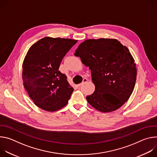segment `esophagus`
Wrapping results in <instances>:
<instances>
[{
  "instance_id": "1",
  "label": "esophagus",
  "mask_w": 157,
  "mask_h": 157,
  "mask_svg": "<svg viewBox=\"0 0 157 157\" xmlns=\"http://www.w3.org/2000/svg\"><path fill=\"white\" fill-rule=\"evenodd\" d=\"M87 82V79H86V78H84V79H83L82 82L81 83H80V84H78L77 86H78V87H79V86H82L84 83H86V82Z\"/></svg>"
}]
</instances>
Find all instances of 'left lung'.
Returning <instances> with one entry per match:
<instances>
[{"label":"left lung","instance_id":"8db88e82","mask_svg":"<svg viewBox=\"0 0 157 157\" xmlns=\"http://www.w3.org/2000/svg\"><path fill=\"white\" fill-rule=\"evenodd\" d=\"M91 70L95 91L87 96L89 104L102 113L120 108L131 96L137 68L128 49L116 39H89L75 53Z\"/></svg>","mask_w":157,"mask_h":157}]
</instances>
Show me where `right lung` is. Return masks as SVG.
Returning <instances> with one entry per match:
<instances>
[{"label": "right lung", "mask_w": 157, "mask_h": 157, "mask_svg": "<svg viewBox=\"0 0 157 157\" xmlns=\"http://www.w3.org/2000/svg\"><path fill=\"white\" fill-rule=\"evenodd\" d=\"M77 40L44 37L29 50L22 64L25 90L34 104L44 110H58L68 102L74 89L59 71L60 63Z\"/></svg>", "instance_id": "right-lung-1"}]
</instances>
